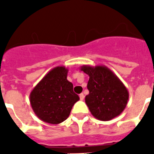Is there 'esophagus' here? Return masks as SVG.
Returning a JSON list of instances; mask_svg holds the SVG:
<instances>
[{
    "label": "esophagus",
    "mask_w": 154,
    "mask_h": 154,
    "mask_svg": "<svg viewBox=\"0 0 154 154\" xmlns=\"http://www.w3.org/2000/svg\"><path fill=\"white\" fill-rule=\"evenodd\" d=\"M79 97H80V100H81V101H83V100H84V98H85V96H84V94H81L79 95Z\"/></svg>",
    "instance_id": "1"
}]
</instances>
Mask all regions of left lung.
Wrapping results in <instances>:
<instances>
[{"label":"left lung","mask_w":154,"mask_h":154,"mask_svg":"<svg viewBox=\"0 0 154 154\" xmlns=\"http://www.w3.org/2000/svg\"><path fill=\"white\" fill-rule=\"evenodd\" d=\"M80 69L89 77L85 103L92 115L104 122L119 116L126 107L129 92L117 75L105 65H85Z\"/></svg>","instance_id":"obj_1"}]
</instances>
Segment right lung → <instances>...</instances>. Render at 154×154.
<instances>
[{"mask_svg":"<svg viewBox=\"0 0 154 154\" xmlns=\"http://www.w3.org/2000/svg\"><path fill=\"white\" fill-rule=\"evenodd\" d=\"M68 69L57 66L51 69L30 93V104L40 120L52 125L67 119L79 97L67 80Z\"/></svg>","mask_w":154,"mask_h":154,"instance_id":"1","label":"right lung"}]
</instances>
